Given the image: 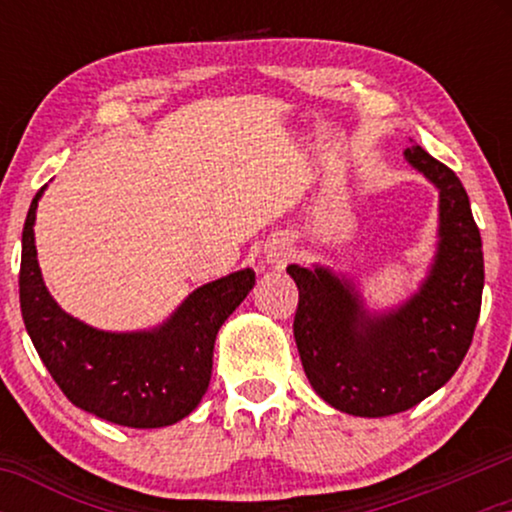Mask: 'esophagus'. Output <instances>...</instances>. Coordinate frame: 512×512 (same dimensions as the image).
<instances>
[{"label": "esophagus", "instance_id": "34e87169", "mask_svg": "<svg viewBox=\"0 0 512 512\" xmlns=\"http://www.w3.org/2000/svg\"><path fill=\"white\" fill-rule=\"evenodd\" d=\"M289 256H291V249H289V244H272V247L268 249V261L270 263H277V265H282V263H286L289 261Z\"/></svg>", "mask_w": 512, "mask_h": 512}]
</instances>
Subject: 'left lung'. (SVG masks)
<instances>
[{
  "instance_id": "1",
  "label": "left lung",
  "mask_w": 512,
  "mask_h": 512,
  "mask_svg": "<svg viewBox=\"0 0 512 512\" xmlns=\"http://www.w3.org/2000/svg\"><path fill=\"white\" fill-rule=\"evenodd\" d=\"M405 158L440 188L438 258L408 305L370 319L352 286L331 272L286 268L298 286L293 338L307 380L328 405L356 417L396 415L443 387L480 317L485 258L464 186L419 144Z\"/></svg>"
}]
</instances>
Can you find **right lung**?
I'll list each match as a JSON object with an SVG mask.
<instances>
[{
    "instance_id": "right-lung-1",
    "label": "right lung",
    "mask_w": 512,
    "mask_h": 512,
    "mask_svg": "<svg viewBox=\"0 0 512 512\" xmlns=\"http://www.w3.org/2000/svg\"><path fill=\"white\" fill-rule=\"evenodd\" d=\"M34 195L23 228L20 312L32 345L76 408L130 429H158L191 415L212 377L214 340L254 289L249 268L200 286L151 333H104L69 317L48 296L34 247Z\"/></svg>"
}]
</instances>
